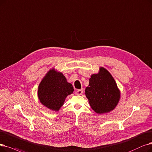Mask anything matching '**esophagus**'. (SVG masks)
<instances>
[{"mask_svg": "<svg viewBox=\"0 0 152 152\" xmlns=\"http://www.w3.org/2000/svg\"><path fill=\"white\" fill-rule=\"evenodd\" d=\"M83 92V89H78L76 91V94L77 95H81Z\"/></svg>", "mask_w": 152, "mask_h": 152, "instance_id": "1", "label": "esophagus"}]
</instances>
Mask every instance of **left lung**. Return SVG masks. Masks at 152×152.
I'll use <instances>...</instances> for the list:
<instances>
[{"label":"left lung","mask_w":152,"mask_h":152,"mask_svg":"<svg viewBox=\"0 0 152 152\" xmlns=\"http://www.w3.org/2000/svg\"><path fill=\"white\" fill-rule=\"evenodd\" d=\"M85 94L92 109L99 114L114 110L121 97V92L114 77L103 67L99 68L97 74L91 75Z\"/></svg>","instance_id":"left-lung-1"}]
</instances>
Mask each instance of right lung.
<instances>
[{
  "label": "right lung",
  "mask_w": 152,
  "mask_h": 152,
  "mask_svg": "<svg viewBox=\"0 0 152 152\" xmlns=\"http://www.w3.org/2000/svg\"><path fill=\"white\" fill-rule=\"evenodd\" d=\"M74 91L62 72L50 69L39 84L38 97L40 102L50 110L58 111L68 95Z\"/></svg>",
  "instance_id": "right-lung-1"
}]
</instances>
